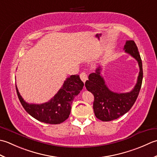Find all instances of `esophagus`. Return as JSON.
<instances>
[{
  "instance_id": "34e87169",
  "label": "esophagus",
  "mask_w": 157,
  "mask_h": 157,
  "mask_svg": "<svg viewBox=\"0 0 157 157\" xmlns=\"http://www.w3.org/2000/svg\"><path fill=\"white\" fill-rule=\"evenodd\" d=\"M80 78L82 80V81L85 83V81L87 80V75L85 72H82L81 73V75H80Z\"/></svg>"
}]
</instances>
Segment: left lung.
<instances>
[{
    "label": "left lung",
    "mask_w": 157,
    "mask_h": 157,
    "mask_svg": "<svg viewBox=\"0 0 157 157\" xmlns=\"http://www.w3.org/2000/svg\"><path fill=\"white\" fill-rule=\"evenodd\" d=\"M124 50L138 63L140 72L135 87L130 92L119 94L110 90L100 74V67L89 76L85 87L94 95V111L95 117L102 121L117 119L129 111L139 95L142 82L143 70L141 57L133 40H127Z\"/></svg>",
    "instance_id": "left-lung-1"
}]
</instances>
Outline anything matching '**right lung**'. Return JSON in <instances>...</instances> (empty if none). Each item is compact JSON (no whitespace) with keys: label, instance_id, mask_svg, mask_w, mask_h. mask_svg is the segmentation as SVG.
Listing matches in <instances>:
<instances>
[{"label":"right lung","instance_id":"add662e5","mask_svg":"<svg viewBox=\"0 0 157 157\" xmlns=\"http://www.w3.org/2000/svg\"><path fill=\"white\" fill-rule=\"evenodd\" d=\"M84 83L79 75H71L67 78L62 87L53 98L41 104L25 102L15 86L17 94L22 106L27 113L40 122L49 124H59L69 117L71 105L75 96L82 89Z\"/></svg>","mask_w":157,"mask_h":157}]
</instances>
